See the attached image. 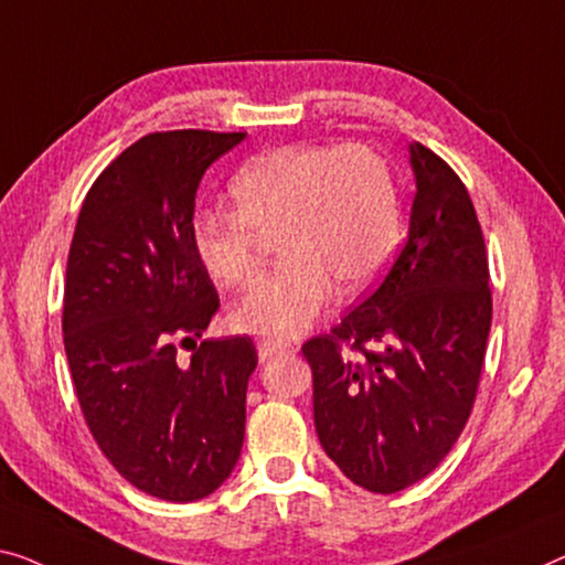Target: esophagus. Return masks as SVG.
Returning <instances> with one entry per match:
<instances>
[{"label":"esophagus","instance_id":"1","mask_svg":"<svg viewBox=\"0 0 565 565\" xmlns=\"http://www.w3.org/2000/svg\"><path fill=\"white\" fill-rule=\"evenodd\" d=\"M279 355H294V348H289V344H281V342H274V340H264L258 344V358L264 360H274Z\"/></svg>","mask_w":565,"mask_h":565}]
</instances>
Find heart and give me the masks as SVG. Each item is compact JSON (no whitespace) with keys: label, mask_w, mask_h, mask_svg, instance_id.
<instances>
[{"label":"heart","mask_w":565,"mask_h":565,"mask_svg":"<svg viewBox=\"0 0 565 565\" xmlns=\"http://www.w3.org/2000/svg\"><path fill=\"white\" fill-rule=\"evenodd\" d=\"M233 210H200L192 243L210 279L248 289L264 243L284 266L233 311V324L274 340L305 334L337 297H358L388 268L403 235L393 170L365 145H286L248 159L231 180Z\"/></svg>","instance_id":"heart-1"}]
</instances>
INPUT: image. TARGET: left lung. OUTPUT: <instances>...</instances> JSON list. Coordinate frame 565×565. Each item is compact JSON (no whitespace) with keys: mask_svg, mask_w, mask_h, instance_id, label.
I'll list each match as a JSON object with an SVG mask.
<instances>
[{"mask_svg":"<svg viewBox=\"0 0 565 565\" xmlns=\"http://www.w3.org/2000/svg\"><path fill=\"white\" fill-rule=\"evenodd\" d=\"M408 162L416 198L401 256L332 334L301 348L315 375L319 444L375 494L406 490L457 444L492 324L484 238L467 188L418 141ZM342 343L364 358L342 356Z\"/></svg>","mask_w":565,"mask_h":565,"instance_id":"left-lung-1","label":"left lung"}]
</instances>
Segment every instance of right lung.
I'll use <instances>...</instances> for the list:
<instances>
[{"mask_svg":"<svg viewBox=\"0 0 565 565\" xmlns=\"http://www.w3.org/2000/svg\"><path fill=\"white\" fill-rule=\"evenodd\" d=\"M246 134L141 137L83 200L65 271V355L106 459L151 498L195 502L231 477L246 434L250 337L198 340L217 294L192 243L202 174ZM193 358H175V340Z\"/></svg>","mask_w":565,"mask_h":565,"instance_id":"add662e5","label":"right lung"}]
</instances>
